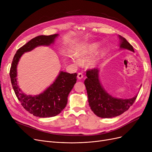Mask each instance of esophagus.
Listing matches in <instances>:
<instances>
[{
	"mask_svg": "<svg viewBox=\"0 0 152 152\" xmlns=\"http://www.w3.org/2000/svg\"><path fill=\"white\" fill-rule=\"evenodd\" d=\"M77 78L79 79H82L83 77V73H79L78 74H77Z\"/></svg>",
	"mask_w": 152,
	"mask_h": 152,
	"instance_id": "1",
	"label": "esophagus"
}]
</instances>
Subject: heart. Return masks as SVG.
Instances as JSON below:
<instances>
[{
  "instance_id": "heart-1",
  "label": "heart",
  "mask_w": 152,
  "mask_h": 152,
  "mask_svg": "<svg viewBox=\"0 0 152 152\" xmlns=\"http://www.w3.org/2000/svg\"><path fill=\"white\" fill-rule=\"evenodd\" d=\"M98 47H99V44L96 42H94L87 45L82 46L81 47L78 48V49L76 50L75 52V55L76 57H80L81 58H84L87 57V56H89V55L94 53L97 49ZM99 55H100V53H97L95 55L93 56V57L87 59L85 61L86 66L88 68L94 67L95 65H96V63L99 60Z\"/></svg>"
}]
</instances>
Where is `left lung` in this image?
I'll list each match as a JSON object with an SVG mask.
<instances>
[{
    "label": "left lung",
    "instance_id": "8db88e82",
    "mask_svg": "<svg viewBox=\"0 0 152 152\" xmlns=\"http://www.w3.org/2000/svg\"><path fill=\"white\" fill-rule=\"evenodd\" d=\"M120 39L119 47L134 52L133 47L124 37L118 36ZM99 68L87 71V78L84 81L89 105L94 113L102 118H110L123 113L132 105L137 95L129 99H118L111 96L103 89L99 79Z\"/></svg>",
    "mask_w": 152,
    "mask_h": 152
}]
</instances>
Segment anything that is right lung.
Returning a JSON list of instances; mask_svg holds the SVG:
<instances>
[{
    "mask_svg": "<svg viewBox=\"0 0 152 152\" xmlns=\"http://www.w3.org/2000/svg\"><path fill=\"white\" fill-rule=\"evenodd\" d=\"M58 36V34L41 35L32 39L17 51L10 70L13 89L21 105L29 113L39 118L52 117L61 113L66 106L68 96L76 83L77 75L60 71L53 84L47 89L33 96L24 94L20 89L17 81V65L24 53L31 51L40 45H50Z\"/></svg>",
    "mask_w": 152,
    "mask_h": 152,
    "instance_id": "add662e5",
    "label": "right lung"
}]
</instances>
